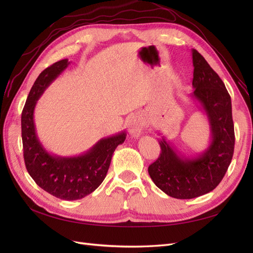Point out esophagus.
Segmentation results:
<instances>
[{
	"label": "esophagus",
	"mask_w": 253,
	"mask_h": 253,
	"mask_svg": "<svg viewBox=\"0 0 253 253\" xmlns=\"http://www.w3.org/2000/svg\"><path fill=\"white\" fill-rule=\"evenodd\" d=\"M128 133L133 138H138L143 129V119L140 115H133L127 120Z\"/></svg>",
	"instance_id": "obj_1"
}]
</instances>
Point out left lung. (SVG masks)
<instances>
[{
	"label": "left lung",
	"mask_w": 253,
	"mask_h": 253,
	"mask_svg": "<svg viewBox=\"0 0 253 253\" xmlns=\"http://www.w3.org/2000/svg\"><path fill=\"white\" fill-rule=\"evenodd\" d=\"M192 62L194 91L191 97L208 118L210 143L201 154L186 157L163 137L160 155L148 169L155 185L178 200L202 196L218 186L230 166L235 141L231 98L224 82L196 49H192Z\"/></svg>",
	"instance_id": "obj_1"
}]
</instances>
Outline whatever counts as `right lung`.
<instances>
[{
	"instance_id": "add662e5",
	"label": "right lung",
	"mask_w": 253,
	"mask_h": 253,
	"mask_svg": "<svg viewBox=\"0 0 253 253\" xmlns=\"http://www.w3.org/2000/svg\"><path fill=\"white\" fill-rule=\"evenodd\" d=\"M63 59L39 75L30 89L22 112V142L26 169L36 183L61 200L76 201L90 194L101 185L111 165L114 151L124 143L126 132L99 140L78 156L52 155L44 149L36 132L34 112L37 101L49 84L68 66Z\"/></svg>"
}]
</instances>
